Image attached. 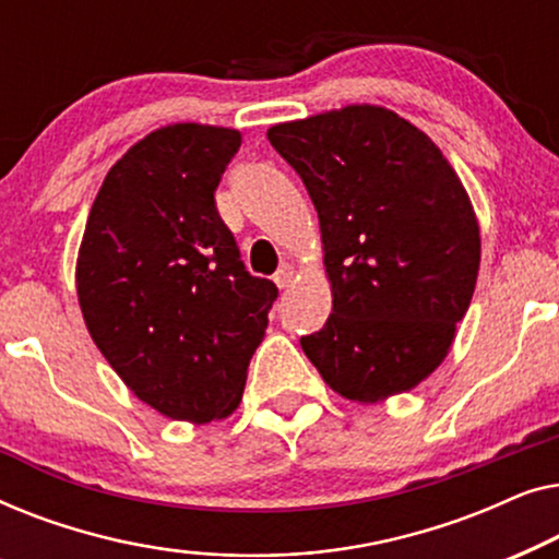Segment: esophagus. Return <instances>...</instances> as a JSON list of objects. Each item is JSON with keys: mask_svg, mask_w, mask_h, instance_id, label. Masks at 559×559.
Wrapping results in <instances>:
<instances>
[{"mask_svg": "<svg viewBox=\"0 0 559 559\" xmlns=\"http://www.w3.org/2000/svg\"><path fill=\"white\" fill-rule=\"evenodd\" d=\"M274 282H277L280 289H287L295 282V266L293 264H282L277 272H274Z\"/></svg>", "mask_w": 559, "mask_h": 559, "instance_id": "34e87169", "label": "esophagus"}]
</instances>
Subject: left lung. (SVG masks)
I'll use <instances>...</instances> for the list:
<instances>
[{
  "label": "left lung",
  "mask_w": 559,
  "mask_h": 559,
  "mask_svg": "<svg viewBox=\"0 0 559 559\" xmlns=\"http://www.w3.org/2000/svg\"><path fill=\"white\" fill-rule=\"evenodd\" d=\"M318 211L333 312L302 335L325 384L373 404L442 364L480 264L471 198L430 136L384 106L274 124Z\"/></svg>",
  "instance_id": "8db88e82"
}]
</instances>
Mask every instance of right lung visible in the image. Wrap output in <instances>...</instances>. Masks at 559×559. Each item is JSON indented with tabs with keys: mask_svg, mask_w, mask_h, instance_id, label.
<instances>
[{
	"mask_svg": "<svg viewBox=\"0 0 559 559\" xmlns=\"http://www.w3.org/2000/svg\"><path fill=\"white\" fill-rule=\"evenodd\" d=\"M236 129L170 124L104 178L75 287L91 338L121 381L170 419L203 425L239 407L277 285L241 262L221 221Z\"/></svg>",
	"mask_w": 559,
	"mask_h": 559,
	"instance_id": "add662e5",
	"label": "right lung"
}]
</instances>
